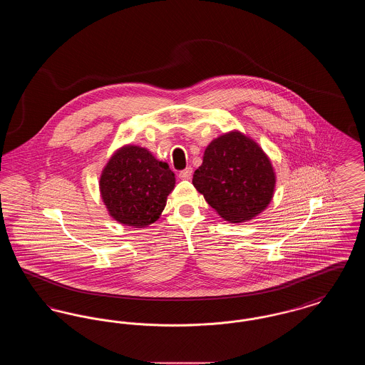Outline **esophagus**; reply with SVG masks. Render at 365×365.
<instances>
[{
    "instance_id": "1",
    "label": "esophagus",
    "mask_w": 365,
    "mask_h": 365,
    "mask_svg": "<svg viewBox=\"0 0 365 365\" xmlns=\"http://www.w3.org/2000/svg\"><path fill=\"white\" fill-rule=\"evenodd\" d=\"M191 175H192V168L187 167V168H185L179 173V178L183 179V180H189V179H191Z\"/></svg>"
}]
</instances>
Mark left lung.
Wrapping results in <instances>:
<instances>
[{
    "label": "left lung",
    "instance_id": "obj_1",
    "mask_svg": "<svg viewBox=\"0 0 365 365\" xmlns=\"http://www.w3.org/2000/svg\"><path fill=\"white\" fill-rule=\"evenodd\" d=\"M192 185L223 219L241 223L268 207L275 173L255 140L230 133L209 143Z\"/></svg>",
    "mask_w": 365,
    "mask_h": 365
}]
</instances>
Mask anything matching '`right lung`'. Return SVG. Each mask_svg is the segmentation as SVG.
Segmentation results:
<instances>
[{
  "instance_id": "right-lung-1",
  "label": "right lung",
  "mask_w": 365,
  "mask_h": 365,
  "mask_svg": "<svg viewBox=\"0 0 365 365\" xmlns=\"http://www.w3.org/2000/svg\"><path fill=\"white\" fill-rule=\"evenodd\" d=\"M175 186V174L145 148L124 146L108 161L100 190L109 215L125 226L155 223Z\"/></svg>"
}]
</instances>
